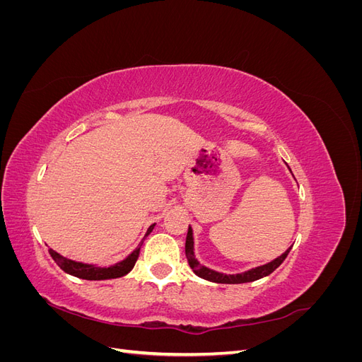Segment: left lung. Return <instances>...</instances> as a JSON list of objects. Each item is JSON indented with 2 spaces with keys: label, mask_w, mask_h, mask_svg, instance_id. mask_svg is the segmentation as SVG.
<instances>
[{
  "label": "left lung",
  "mask_w": 362,
  "mask_h": 362,
  "mask_svg": "<svg viewBox=\"0 0 362 362\" xmlns=\"http://www.w3.org/2000/svg\"><path fill=\"white\" fill-rule=\"evenodd\" d=\"M290 172H291V169H290ZM290 250H291V246L286 252H284L281 257L267 262V264H262V266H258L255 269H250V270H246L242 273H235V275H226V273H221V272H216L206 266H201V262L196 259L192 226H189L187 238H185V257H187L189 266L194 272V275H198L199 278L206 279L210 282H217V284H245V282H252V281L269 276L273 270H276L282 264V261L287 258Z\"/></svg>",
  "instance_id": "obj_1"
}]
</instances>
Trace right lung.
<instances>
[{"instance_id": "right-lung-1", "label": "right lung", "mask_w": 362, "mask_h": 362, "mask_svg": "<svg viewBox=\"0 0 362 362\" xmlns=\"http://www.w3.org/2000/svg\"><path fill=\"white\" fill-rule=\"evenodd\" d=\"M154 226H156V223L148 228L145 237L152 233ZM141 245H144V240H141L139 246L133 252H131V254L125 259L119 261V262H116V264L108 266V267H100L96 264H84V262H78V261H74V259H69V258H64L63 255L57 254V252L52 250V249H49V254H51L52 259L57 262V266L63 272H66L68 275L76 276L80 279H87V281H104V279H115V278L125 276L127 273L133 270L136 261L139 258Z\"/></svg>"}]
</instances>
